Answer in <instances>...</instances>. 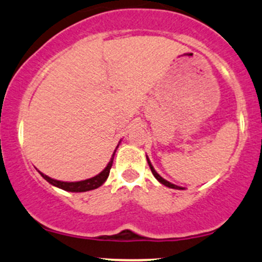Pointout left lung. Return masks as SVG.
<instances>
[{
	"instance_id": "left-lung-1",
	"label": "left lung",
	"mask_w": 262,
	"mask_h": 262,
	"mask_svg": "<svg viewBox=\"0 0 262 262\" xmlns=\"http://www.w3.org/2000/svg\"><path fill=\"white\" fill-rule=\"evenodd\" d=\"M147 162H148V166H149V168H151V172H152V174L155 176L156 177V179H157L158 182H161V183L162 184H164V186L166 187H169V188H173V189H183V188H181V187H178V186H176V184H172L170 183V182H168V181H166V179H163L162 177H161L160 174H158L157 172H156L155 170V168H154V166H152L151 164V162H149V160L148 158H147Z\"/></svg>"
}]
</instances>
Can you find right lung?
Returning <instances> with one entry per match:
<instances>
[{
	"instance_id": "obj_1",
	"label": "right lung",
	"mask_w": 262,
	"mask_h": 262,
	"mask_svg": "<svg viewBox=\"0 0 262 262\" xmlns=\"http://www.w3.org/2000/svg\"><path fill=\"white\" fill-rule=\"evenodd\" d=\"M115 151H116V149H115ZM114 156H115V152H114L113 157H111V160H110V162L107 163V166L105 167V169L102 170V172H100L98 176H95V177L85 179V181L61 182V181H57V179H53L51 177H48V176L43 174V173H40V172L39 173L42 174V177L46 179L47 182H49V183L53 184V186L60 188V189L68 190V192H88V190L96 189V188H99L100 186H101V184L105 183V181H106L107 177H108V173H110L111 166H113Z\"/></svg>"
}]
</instances>
